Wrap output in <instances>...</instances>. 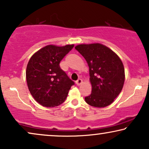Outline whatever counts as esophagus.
<instances>
[{
	"label": "esophagus",
	"instance_id": "obj_1",
	"mask_svg": "<svg viewBox=\"0 0 149 149\" xmlns=\"http://www.w3.org/2000/svg\"><path fill=\"white\" fill-rule=\"evenodd\" d=\"M83 83V81H82V79H79L77 81H76V84L77 85V86H80L81 84Z\"/></svg>",
	"mask_w": 149,
	"mask_h": 149
}]
</instances>
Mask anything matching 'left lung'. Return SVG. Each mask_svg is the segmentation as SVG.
Masks as SVG:
<instances>
[{"instance_id":"obj_1","label":"left lung","mask_w":149,"mask_h":149,"mask_svg":"<svg viewBox=\"0 0 149 149\" xmlns=\"http://www.w3.org/2000/svg\"><path fill=\"white\" fill-rule=\"evenodd\" d=\"M75 49L89 66L92 93L85 100L95 107L109 105L123 90L125 74L121 59L112 50L100 43L82 44Z\"/></svg>"}]
</instances>
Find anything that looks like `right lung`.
<instances>
[{"instance_id":"right-lung-1","label":"right lung","mask_w":149,"mask_h":149,"mask_svg":"<svg viewBox=\"0 0 149 149\" xmlns=\"http://www.w3.org/2000/svg\"><path fill=\"white\" fill-rule=\"evenodd\" d=\"M74 47V44L47 45L30 58L26 79L34 99L46 107H54L65 101L74 83L61 70L59 63Z\"/></svg>"}]
</instances>
